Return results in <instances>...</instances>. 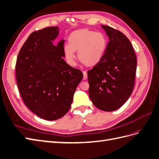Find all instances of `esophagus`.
Instances as JSON below:
<instances>
[{
    "mask_svg": "<svg viewBox=\"0 0 159 159\" xmlns=\"http://www.w3.org/2000/svg\"><path fill=\"white\" fill-rule=\"evenodd\" d=\"M83 74H84V77H83V80H86L88 78V74H87V72L86 71H83Z\"/></svg>",
    "mask_w": 159,
    "mask_h": 159,
    "instance_id": "esophagus-1",
    "label": "esophagus"
}]
</instances>
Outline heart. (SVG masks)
I'll list each match as a JSON object with an SVG mask.
<instances>
[{"mask_svg": "<svg viewBox=\"0 0 159 159\" xmlns=\"http://www.w3.org/2000/svg\"><path fill=\"white\" fill-rule=\"evenodd\" d=\"M107 48V40L101 33L88 29L72 32L68 38V44L64 46L67 63L74 66L77 52L78 59L88 67H94L101 61Z\"/></svg>", "mask_w": 159, "mask_h": 159, "instance_id": "heart-1", "label": "heart"}]
</instances>
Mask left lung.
<instances>
[{"instance_id":"obj_1","label":"left lung","mask_w":159,"mask_h":159,"mask_svg":"<svg viewBox=\"0 0 159 159\" xmlns=\"http://www.w3.org/2000/svg\"><path fill=\"white\" fill-rule=\"evenodd\" d=\"M109 42L101 61L88 71L89 96L104 111L118 109L130 97L134 86L137 59L130 41L119 31L101 25Z\"/></svg>"}]
</instances>
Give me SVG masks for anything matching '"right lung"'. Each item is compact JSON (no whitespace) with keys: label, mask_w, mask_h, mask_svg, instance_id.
Here are the masks:
<instances>
[{"label":"right lung","mask_w":159,"mask_h":159,"mask_svg":"<svg viewBox=\"0 0 159 159\" xmlns=\"http://www.w3.org/2000/svg\"><path fill=\"white\" fill-rule=\"evenodd\" d=\"M58 27H48L30 35L19 52L16 80L28 109L48 121L61 118L70 109L83 73L63 59L65 40L53 44Z\"/></svg>","instance_id":"add662e5"}]
</instances>
